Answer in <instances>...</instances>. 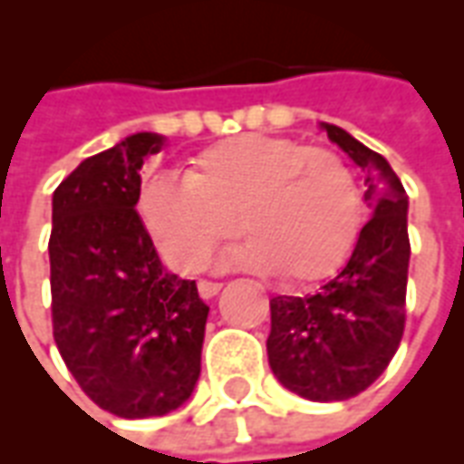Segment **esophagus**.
Listing matches in <instances>:
<instances>
[{"label":"esophagus","mask_w":464,"mask_h":464,"mask_svg":"<svg viewBox=\"0 0 464 464\" xmlns=\"http://www.w3.org/2000/svg\"><path fill=\"white\" fill-rule=\"evenodd\" d=\"M222 291V284L219 281H208V278H200L198 281V294L200 298H212V295H218Z\"/></svg>","instance_id":"1"}]
</instances>
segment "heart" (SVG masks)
I'll list each match as a JSON object with an SVG mask.
<instances>
[{"instance_id":"1","label":"heart","mask_w":464,"mask_h":464,"mask_svg":"<svg viewBox=\"0 0 464 464\" xmlns=\"http://www.w3.org/2000/svg\"><path fill=\"white\" fill-rule=\"evenodd\" d=\"M149 235L170 266L203 269L239 232L237 261L305 285L343 269L360 239L362 190L337 153L294 139L239 134L188 163L183 180L153 179L139 195Z\"/></svg>"}]
</instances>
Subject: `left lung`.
I'll return each instance as SVG.
<instances>
[{
  "instance_id": "left-lung-1",
  "label": "left lung",
  "mask_w": 464,
  "mask_h": 464,
  "mask_svg": "<svg viewBox=\"0 0 464 464\" xmlns=\"http://www.w3.org/2000/svg\"><path fill=\"white\" fill-rule=\"evenodd\" d=\"M323 129L367 173L364 200L374 212L347 266L318 294L271 298L266 352L288 392L308 401H344L382 377L403 337L409 198L384 156L335 124Z\"/></svg>"
}]
</instances>
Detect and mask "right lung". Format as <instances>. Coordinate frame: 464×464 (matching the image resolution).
<instances>
[{
	"label": "right lung",
	"mask_w": 464,
	"mask_h": 464,
	"mask_svg": "<svg viewBox=\"0 0 464 464\" xmlns=\"http://www.w3.org/2000/svg\"><path fill=\"white\" fill-rule=\"evenodd\" d=\"M159 134H131L80 163L53 193V340L80 389L120 418L179 409L200 377L210 308L163 269L137 212Z\"/></svg>",
	"instance_id": "obj_1"
}]
</instances>
